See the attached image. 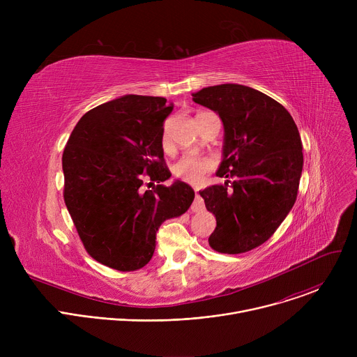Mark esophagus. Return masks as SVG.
Masks as SVG:
<instances>
[{
    "mask_svg": "<svg viewBox=\"0 0 357 357\" xmlns=\"http://www.w3.org/2000/svg\"><path fill=\"white\" fill-rule=\"evenodd\" d=\"M192 212H202L203 209H205V202H203V197L200 196V193L196 190V195H195V200L192 203Z\"/></svg>",
    "mask_w": 357,
    "mask_h": 357,
    "instance_id": "1",
    "label": "esophagus"
}]
</instances>
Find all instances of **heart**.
<instances>
[{
  "label": "heart",
  "instance_id": "obj_1",
  "mask_svg": "<svg viewBox=\"0 0 357 357\" xmlns=\"http://www.w3.org/2000/svg\"><path fill=\"white\" fill-rule=\"evenodd\" d=\"M169 144L168 135L164 134L162 137V145L167 148ZM215 169V161L208 157L202 155H183L175 165H174V174L178 179L192 183V185H200L205 181V176Z\"/></svg>",
  "mask_w": 357,
  "mask_h": 357
}]
</instances>
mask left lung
I'll use <instances>...</instances> for the list:
<instances>
[{"mask_svg": "<svg viewBox=\"0 0 357 357\" xmlns=\"http://www.w3.org/2000/svg\"><path fill=\"white\" fill-rule=\"evenodd\" d=\"M193 101L219 114L225 126V185L200 190L216 218L209 245L240 254L266 243L296 200L302 174V141L287 109L270 96L241 84L211 86Z\"/></svg>", "mask_w": 357, "mask_h": 357, "instance_id": "8db88e82", "label": "left lung"}]
</instances>
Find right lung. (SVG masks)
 I'll return each instance as SVG.
<instances>
[{
  "label": "right lung",
  "instance_id": "add662e5",
  "mask_svg": "<svg viewBox=\"0 0 357 357\" xmlns=\"http://www.w3.org/2000/svg\"><path fill=\"white\" fill-rule=\"evenodd\" d=\"M167 98L127 94L87 112L65 146L63 199L89 256L117 271L146 266L158 227L182 216L195 192L161 185Z\"/></svg>",
  "mask_w": 357,
  "mask_h": 357
}]
</instances>
